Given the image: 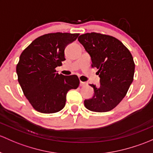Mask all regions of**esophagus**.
I'll return each instance as SVG.
<instances>
[{"label": "esophagus", "instance_id": "1", "mask_svg": "<svg viewBox=\"0 0 153 153\" xmlns=\"http://www.w3.org/2000/svg\"><path fill=\"white\" fill-rule=\"evenodd\" d=\"M87 84V83H86V82H83V81H80V86H86V85Z\"/></svg>", "mask_w": 153, "mask_h": 153}]
</instances>
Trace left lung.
<instances>
[{
  "mask_svg": "<svg viewBox=\"0 0 153 153\" xmlns=\"http://www.w3.org/2000/svg\"><path fill=\"white\" fill-rule=\"evenodd\" d=\"M78 39L91 56V67H97L100 78L99 86L89 84L94 94L85 100V107L94 112L109 111L121 102L133 82V56L122 42L112 36L91 32Z\"/></svg>",
  "mask_w": 153,
  "mask_h": 153,
  "instance_id": "8db88e82",
  "label": "left lung"
}]
</instances>
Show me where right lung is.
Returning a JSON list of instances; mask_svg holds the SVG:
<instances>
[{"mask_svg":"<svg viewBox=\"0 0 153 153\" xmlns=\"http://www.w3.org/2000/svg\"><path fill=\"white\" fill-rule=\"evenodd\" d=\"M79 33H51L39 36L22 52L17 64L18 82L24 95L39 112L53 114L64 108L69 90L80 83L77 75L59 74L56 67L65 60L66 46Z\"/></svg>","mask_w":153,"mask_h":153,"instance_id":"obj_1","label":"right lung"}]
</instances>
